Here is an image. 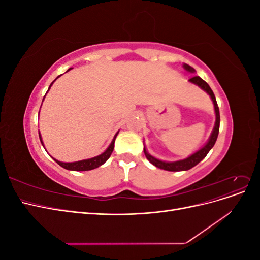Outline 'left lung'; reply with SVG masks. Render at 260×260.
Wrapping results in <instances>:
<instances>
[{
  "instance_id": "8db88e82",
  "label": "left lung",
  "mask_w": 260,
  "mask_h": 260,
  "mask_svg": "<svg viewBox=\"0 0 260 260\" xmlns=\"http://www.w3.org/2000/svg\"><path fill=\"white\" fill-rule=\"evenodd\" d=\"M183 68L186 70V72L190 73H195V69L191 66H188L187 64H183ZM190 82L199 85L201 89H203L206 93L209 94V96L212 100V103H214V107H215V113H216V122H215V127L214 130H212L211 135L209 137L208 142L204 145L201 149H199L198 152H195L194 154H192L191 156H188L187 158L182 159V160H178V161H162L160 159H157L155 157H153L151 154H148L146 148L144 146V154L146 156V158L149 160V162L153 164L155 167L160 168L164 170H168V171H184V170H188L193 168L194 166H196L201 160H203L205 158L206 155L208 154V152L212 148V146L215 145L217 138H218V133H219V125H220V114H219V107L217 104V101L215 98V94L212 92V90L210 89V86L208 85V83L206 81H204L202 78H200L199 76H195L193 78H191Z\"/></svg>"
}]
</instances>
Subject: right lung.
Returning <instances> with one entry per match:
<instances>
[{
    "label": "right lung",
    "instance_id": "1",
    "mask_svg": "<svg viewBox=\"0 0 260 260\" xmlns=\"http://www.w3.org/2000/svg\"><path fill=\"white\" fill-rule=\"evenodd\" d=\"M72 68H69L68 70H70ZM67 70V72H68ZM59 77V76H58ZM57 77V78H58ZM56 78V79H57ZM55 79V80H56ZM54 80V81H55ZM54 81L50 84V88H49V90L51 89V86H52V84L54 83ZM48 90V91H49ZM48 93V92H46ZM46 95V94H45ZM44 95V96H45ZM43 100H44V98H43ZM117 135H118V132L116 133L115 135V137H114V139H113V141H112V143H111V145H109L108 147H107V149L106 151L104 152V153H102L101 155H99V156H95V157H93V158H89V159H83V160H79V161H74V162H62V161H59V160H57V159H55L54 158V160L56 161L59 166H61L62 168H65V169H67V170H74V171H86V170H92V169H95V168H98V167H100V166H102V165H103L109 157H111V155H112V153H113V151H114V146H115V139H116V137H117ZM39 137H40V141H41V143H42V145H43V142H42V138H41V135H40V132H39Z\"/></svg>",
    "mask_w": 260,
    "mask_h": 260
}]
</instances>
